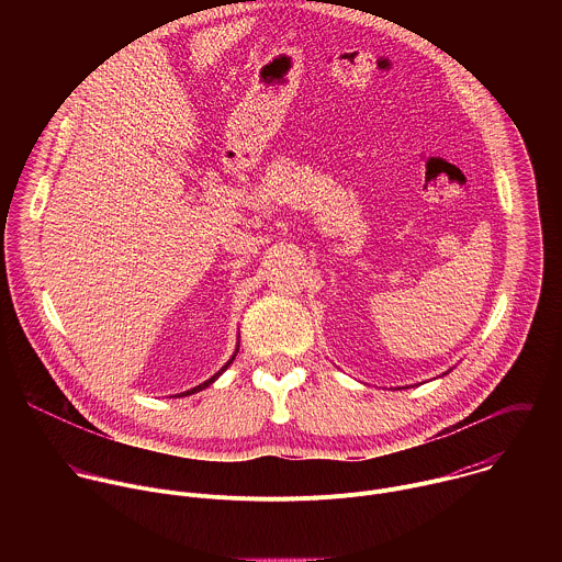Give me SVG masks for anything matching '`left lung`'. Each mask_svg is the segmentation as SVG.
Here are the masks:
<instances>
[{"mask_svg":"<svg viewBox=\"0 0 562 562\" xmlns=\"http://www.w3.org/2000/svg\"><path fill=\"white\" fill-rule=\"evenodd\" d=\"M449 371H451V369H449ZM449 371H445V373H442V375H447V373H449Z\"/></svg>","mask_w":562,"mask_h":562,"instance_id":"8db88e82","label":"left lung"}]
</instances>
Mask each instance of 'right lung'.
<instances>
[{"mask_svg":"<svg viewBox=\"0 0 562 562\" xmlns=\"http://www.w3.org/2000/svg\"><path fill=\"white\" fill-rule=\"evenodd\" d=\"M237 351H239V345H237V347H235V351H233V356H231V358H228V360H226V364H224V367H222V369H220V371H217V373H213V375H211V378H209V380H204V382H202V384H198V386H193V389H189V391H182V393H176V397H184V395H191V393H198V391H202V389H206V386H211V384H213V382H215V380H217V378H220V375H222V373H224V371H226V369H228V367H231V364H233V360H235V356H237Z\"/></svg>","mask_w":562,"mask_h":562,"instance_id":"right-lung-1","label":"right lung"}]
</instances>
